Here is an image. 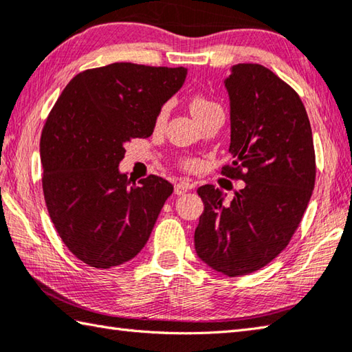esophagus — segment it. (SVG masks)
Returning <instances> with one entry per match:
<instances>
[{
  "label": "esophagus",
  "mask_w": 352,
  "mask_h": 352,
  "mask_svg": "<svg viewBox=\"0 0 352 352\" xmlns=\"http://www.w3.org/2000/svg\"><path fill=\"white\" fill-rule=\"evenodd\" d=\"M191 188H193V184H190V182H179V184L175 185V193L177 196H181V195L187 193V191L191 190Z\"/></svg>",
  "instance_id": "34e87169"
}]
</instances>
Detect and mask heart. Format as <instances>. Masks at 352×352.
I'll return each mask as SVG.
<instances>
[{
    "instance_id": "heart-1",
    "label": "heart",
    "mask_w": 352,
    "mask_h": 352,
    "mask_svg": "<svg viewBox=\"0 0 352 352\" xmlns=\"http://www.w3.org/2000/svg\"><path fill=\"white\" fill-rule=\"evenodd\" d=\"M214 109H219V105L213 101H210L208 98H205L202 95H196L190 99V110H191V115H193L196 118V121H199V119L204 118L205 115H208L211 110ZM167 116H168V107L167 105H164V107L159 110V113L156 116V127H162V125L165 124V121H167ZM193 162H188L187 167H193Z\"/></svg>"
}]
</instances>
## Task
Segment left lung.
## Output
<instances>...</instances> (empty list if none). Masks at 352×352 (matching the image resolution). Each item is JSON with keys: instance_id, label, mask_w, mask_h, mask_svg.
Listing matches in <instances>:
<instances>
[{"instance_id": "1", "label": "left lung", "mask_w": 352, "mask_h": 352, "mask_svg": "<svg viewBox=\"0 0 352 352\" xmlns=\"http://www.w3.org/2000/svg\"><path fill=\"white\" fill-rule=\"evenodd\" d=\"M230 99L228 176L245 187L228 205L222 190L202 185L196 254L217 273H253L287 247L313 195L316 156L299 95L261 64H236L223 79ZM245 168L248 173H236Z\"/></svg>"}]
</instances>
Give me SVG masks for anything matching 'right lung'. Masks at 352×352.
Here are the masks:
<instances>
[{
  "label": "right lung",
  "mask_w": 352,
  "mask_h": 352,
  "mask_svg": "<svg viewBox=\"0 0 352 352\" xmlns=\"http://www.w3.org/2000/svg\"><path fill=\"white\" fill-rule=\"evenodd\" d=\"M185 78V67L109 64L76 75L52 109L39 142L44 199L65 247L90 267L131 261L173 193L153 175L133 184L119 164Z\"/></svg>",
  "instance_id": "right-lung-1"
}]
</instances>
